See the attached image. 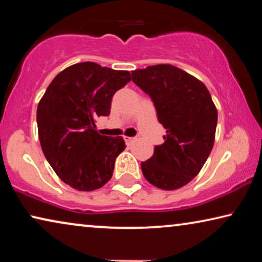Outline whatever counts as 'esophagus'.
Wrapping results in <instances>:
<instances>
[{"label":"esophagus","mask_w":262,"mask_h":262,"mask_svg":"<svg viewBox=\"0 0 262 262\" xmlns=\"http://www.w3.org/2000/svg\"><path fill=\"white\" fill-rule=\"evenodd\" d=\"M124 139H125V142H126V143H131V142L136 141V137H126V136H125Z\"/></svg>","instance_id":"34e87169"}]
</instances>
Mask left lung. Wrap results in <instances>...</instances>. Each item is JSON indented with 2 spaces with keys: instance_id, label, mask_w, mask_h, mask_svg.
Wrapping results in <instances>:
<instances>
[{
  "instance_id": "left-lung-1",
  "label": "left lung",
  "mask_w": 262,
  "mask_h": 262,
  "mask_svg": "<svg viewBox=\"0 0 262 262\" xmlns=\"http://www.w3.org/2000/svg\"><path fill=\"white\" fill-rule=\"evenodd\" d=\"M132 81L152 100L166 128L163 144L141 163L143 175L156 187L173 191L195 178L212 150L217 110L198 78L170 64L131 73Z\"/></svg>"
}]
</instances>
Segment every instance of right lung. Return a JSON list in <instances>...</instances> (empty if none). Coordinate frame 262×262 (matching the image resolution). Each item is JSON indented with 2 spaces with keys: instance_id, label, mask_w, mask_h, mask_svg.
I'll return each mask as SVG.
<instances>
[{
  "instance_id": "right-lung-1",
  "label": "right lung",
  "mask_w": 262,
  "mask_h": 262,
  "mask_svg": "<svg viewBox=\"0 0 262 262\" xmlns=\"http://www.w3.org/2000/svg\"><path fill=\"white\" fill-rule=\"evenodd\" d=\"M130 81L128 71L83 62L60 71L46 89L37 110L39 141L50 166L70 187L94 191L112 178L126 145L121 137L99 135L95 123L110 116L113 95Z\"/></svg>"
}]
</instances>
